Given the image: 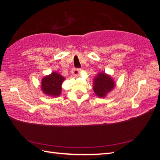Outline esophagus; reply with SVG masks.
I'll list each match as a JSON object with an SVG mask.
<instances>
[{"label":"esophagus","mask_w":160,"mask_h":160,"mask_svg":"<svg viewBox=\"0 0 160 160\" xmlns=\"http://www.w3.org/2000/svg\"><path fill=\"white\" fill-rule=\"evenodd\" d=\"M81 71V69H79V68H77V69L73 68L72 69V75H75V76H77L79 74V72H80Z\"/></svg>","instance_id":"obj_1"}]
</instances>
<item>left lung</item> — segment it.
<instances>
[{"mask_svg":"<svg viewBox=\"0 0 160 160\" xmlns=\"http://www.w3.org/2000/svg\"><path fill=\"white\" fill-rule=\"evenodd\" d=\"M115 88V83L111 77L101 72L94 79L93 90L96 95L103 98Z\"/></svg>","mask_w":160,"mask_h":160,"instance_id":"obj_1","label":"left lung"}]
</instances>
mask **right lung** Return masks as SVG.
I'll return each mask as SVG.
<instances>
[{
    "instance_id": "add662e5",
    "label": "right lung",
    "mask_w": 160,
    "mask_h": 160,
    "mask_svg": "<svg viewBox=\"0 0 160 160\" xmlns=\"http://www.w3.org/2000/svg\"><path fill=\"white\" fill-rule=\"evenodd\" d=\"M65 80L57 72H52L49 75L45 77L41 82V89L48 95L57 97L61 93V85Z\"/></svg>"
}]
</instances>
